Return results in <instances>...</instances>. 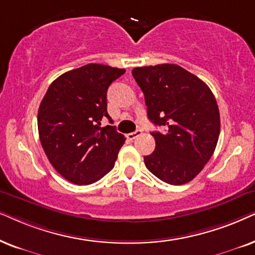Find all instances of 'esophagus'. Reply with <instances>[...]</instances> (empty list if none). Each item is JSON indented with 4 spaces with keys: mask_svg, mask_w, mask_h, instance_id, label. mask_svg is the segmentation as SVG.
I'll return each mask as SVG.
<instances>
[{
    "mask_svg": "<svg viewBox=\"0 0 255 255\" xmlns=\"http://www.w3.org/2000/svg\"><path fill=\"white\" fill-rule=\"evenodd\" d=\"M141 134H142V130L141 129H137L136 131H134V133L127 134V137L129 138V140H134V138H136L137 136H140Z\"/></svg>",
    "mask_w": 255,
    "mask_h": 255,
    "instance_id": "34e87169",
    "label": "esophagus"
}]
</instances>
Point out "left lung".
Here are the masks:
<instances>
[{
  "label": "left lung",
  "mask_w": 255,
  "mask_h": 255,
  "mask_svg": "<svg viewBox=\"0 0 255 255\" xmlns=\"http://www.w3.org/2000/svg\"><path fill=\"white\" fill-rule=\"evenodd\" d=\"M148 119L164 126L154 131L156 147L144 156L151 174L171 185L192 181L215 151L220 133L218 105L208 85L175 64L135 67Z\"/></svg>",
  "instance_id": "obj_1"
}]
</instances>
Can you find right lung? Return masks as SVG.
<instances>
[{
	"label": "right lung",
	"instance_id": "right-lung-1",
	"mask_svg": "<svg viewBox=\"0 0 255 255\" xmlns=\"http://www.w3.org/2000/svg\"><path fill=\"white\" fill-rule=\"evenodd\" d=\"M126 72L87 64L57 78L38 110L39 140L52 167L78 185L96 183L114 168L126 138L114 126L101 128L107 113V90Z\"/></svg>",
	"mask_w": 255,
	"mask_h": 255
}]
</instances>
